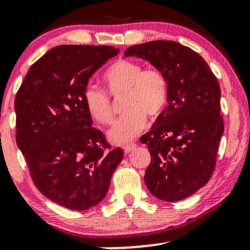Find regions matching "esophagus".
<instances>
[{
  "instance_id": "34e87169",
  "label": "esophagus",
  "mask_w": 250,
  "mask_h": 250,
  "mask_svg": "<svg viewBox=\"0 0 250 250\" xmlns=\"http://www.w3.org/2000/svg\"><path fill=\"white\" fill-rule=\"evenodd\" d=\"M135 147H136V145H134V143H129V145L123 146V151H125V154H129L133 149H135Z\"/></svg>"
}]
</instances>
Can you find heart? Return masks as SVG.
Instances as JSON below:
<instances>
[{"label":"heart","instance_id":"heart-1","mask_svg":"<svg viewBox=\"0 0 250 250\" xmlns=\"http://www.w3.org/2000/svg\"><path fill=\"white\" fill-rule=\"evenodd\" d=\"M109 95L121 97L123 115L117 120L108 136L114 143L123 145L136 137L149 119H156L166 107L168 83L157 68L143 69L141 63L133 60H117L102 75ZM84 103L89 115L103 125L114 121V110L105 91L89 85L84 91Z\"/></svg>","mask_w":250,"mask_h":250}]
</instances>
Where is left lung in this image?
I'll list each match as a JSON object with an SVG mask.
<instances>
[{"label": "left lung", "mask_w": 250, "mask_h": 250, "mask_svg": "<svg viewBox=\"0 0 250 250\" xmlns=\"http://www.w3.org/2000/svg\"><path fill=\"white\" fill-rule=\"evenodd\" d=\"M160 69L168 83V107L143 135L151 161L146 170L148 190L175 202L207 185L216 165L223 130L217 79L202 56L174 41H150L129 47Z\"/></svg>", "instance_id": "obj_1"}]
</instances>
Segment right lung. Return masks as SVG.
<instances>
[{"instance_id": "add662e5", "label": "right lung", "mask_w": 250, "mask_h": 250, "mask_svg": "<svg viewBox=\"0 0 250 250\" xmlns=\"http://www.w3.org/2000/svg\"><path fill=\"white\" fill-rule=\"evenodd\" d=\"M119 48L59 45L28 70L16 94V142L34 183L47 199L87 210L104 199L123 159L91 127L84 91L91 75Z\"/></svg>"}]
</instances>
